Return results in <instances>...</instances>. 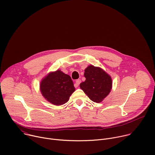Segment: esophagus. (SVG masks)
<instances>
[{"instance_id":"1","label":"esophagus","mask_w":155,"mask_h":155,"mask_svg":"<svg viewBox=\"0 0 155 155\" xmlns=\"http://www.w3.org/2000/svg\"><path fill=\"white\" fill-rule=\"evenodd\" d=\"M80 83H81V80H80V79L77 80L76 81H75V84H74V86H75V87H77L78 86V85L80 84Z\"/></svg>"}]
</instances>
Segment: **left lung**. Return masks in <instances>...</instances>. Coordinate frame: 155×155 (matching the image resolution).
Listing matches in <instances>:
<instances>
[{
  "mask_svg": "<svg viewBox=\"0 0 155 155\" xmlns=\"http://www.w3.org/2000/svg\"><path fill=\"white\" fill-rule=\"evenodd\" d=\"M84 76L86 80L80 84V88L92 101L101 102L111 91V77L101 68L93 65L85 69Z\"/></svg>",
  "mask_w": 155,
  "mask_h": 155,
  "instance_id": "1",
  "label": "left lung"
}]
</instances>
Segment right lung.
Here are the masks:
<instances>
[{
  "instance_id": "obj_1",
  "label": "right lung",
  "mask_w": 155,
  "mask_h": 155,
  "mask_svg": "<svg viewBox=\"0 0 155 155\" xmlns=\"http://www.w3.org/2000/svg\"><path fill=\"white\" fill-rule=\"evenodd\" d=\"M40 90L47 101L58 106L68 102L75 88L69 75L57 70L43 78L40 84Z\"/></svg>"
}]
</instances>
